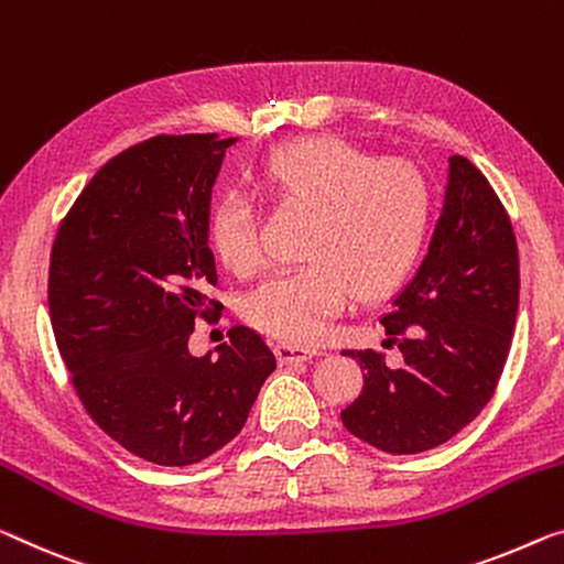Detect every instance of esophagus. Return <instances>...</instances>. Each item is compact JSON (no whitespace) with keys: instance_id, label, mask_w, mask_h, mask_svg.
Here are the masks:
<instances>
[{"instance_id":"obj_1","label":"esophagus","mask_w":564,"mask_h":564,"mask_svg":"<svg viewBox=\"0 0 564 564\" xmlns=\"http://www.w3.org/2000/svg\"><path fill=\"white\" fill-rule=\"evenodd\" d=\"M276 355H280V362H302L310 360L312 355H317L315 348H302V345H292V343H280L276 345Z\"/></svg>"}]
</instances>
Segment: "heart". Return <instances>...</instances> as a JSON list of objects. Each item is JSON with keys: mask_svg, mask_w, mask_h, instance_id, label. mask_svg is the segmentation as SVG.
Returning a JSON list of instances; mask_svg holds the SVG:
<instances>
[{"mask_svg": "<svg viewBox=\"0 0 564 564\" xmlns=\"http://www.w3.org/2000/svg\"><path fill=\"white\" fill-rule=\"evenodd\" d=\"M252 176L270 202L312 214L302 239L307 264L272 274L245 300L249 323L280 340H315L352 294L366 302L391 294L429 245L436 202L413 161L315 135L267 153ZM206 237L234 274H252L262 262L257 209L245 196L214 204Z\"/></svg>", "mask_w": 564, "mask_h": 564, "instance_id": "obj_1", "label": "heart"}]
</instances>
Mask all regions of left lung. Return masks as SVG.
Instances as JSON below:
<instances>
[{"label": "left lung", "mask_w": 564, "mask_h": 564, "mask_svg": "<svg viewBox=\"0 0 564 564\" xmlns=\"http://www.w3.org/2000/svg\"><path fill=\"white\" fill-rule=\"evenodd\" d=\"M446 206L413 282L380 317L383 348L345 350L362 393L340 413L352 436L388 454L446 444L484 411L505 370L519 302L512 221L487 176L452 155Z\"/></svg>", "instance_id": "obj_1"}]
</instances>
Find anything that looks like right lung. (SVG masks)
I'll return each instance as SVG.
<instances>
[{"label":"right lung","instance_id":"add662e5","mask_svg":"<svg viewBox=\"0 0 564 564\" xmlns=\"http://www.w3.org/2000/svg\"><path fill=\"white\" fill-rule=\"evenodd\" d=\"M237 138L153 135L102 166L59 221L47 302L57 350L90 419L161 466L204 462L237 436L276 368L262 335L229 330L194 358L196 319L221 302L206 237L224 151Z\"/></svg>","mask_w":564,"mask_h":564}]
</instances>
